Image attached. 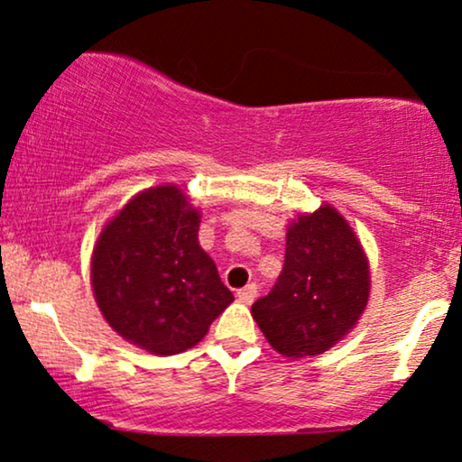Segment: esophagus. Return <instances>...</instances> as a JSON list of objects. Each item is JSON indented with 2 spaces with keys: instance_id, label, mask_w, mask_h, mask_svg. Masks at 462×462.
<instances>
[{
  "instance_id": "1",
  "label": "esophagus",
  "mask_w": 462,
  "mask_h": 462,
  "mask_svg": "<svg viewBox=\"0 0 462 462\" xmlns=\"http://www.w3.org/2000/svg\"><path fill=\"white\" fill-rule=\"evenodd\" d=\"M256 295H258V286L256 284H247L245 289H241L236 293V298L243 301V304H252L254 300H256Z\"/></svg>"
}]
</instances>
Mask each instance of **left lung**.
Returning <instances> with one entry per match:
<instances>
[{"label":"left lung","mask_w":462,"mask_h":462,"mask_svg":"<svg viewBox=\"0 0 462 462\" xmlns=\"http://www.w3.org/2000/svg\"><path fill=\"white\" fill-rule=\"evenodd\" d=\"M369 298V264L356 235L332 206L301 215L286 232L282 273L252 304L275 352L323 354L356 326Z\"/></svg>","instance_id":"obj_1"}]
</instances>
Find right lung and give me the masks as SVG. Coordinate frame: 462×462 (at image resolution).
Returning a JSON list of instances; mask_svg holds the SVG:
<instances>
[{
	"mask_svg": "<svg viewBox=\"0 0 462 462\" xmlns=\"http://www.w3.org/2000/svg\"><path fill=\"white\" fill-rule=\"evenodd\" d=\"M199 215L178 187L136 195L104 227L91 280L99 310L124 338L171 356L198 346L235 295L198 243Z\"/></svg>",
	"mask_w": 462,
	"mask_h": 462,
	"instance_id": "right-lung-1",
	"label": "right lung"
}]
</instances>
